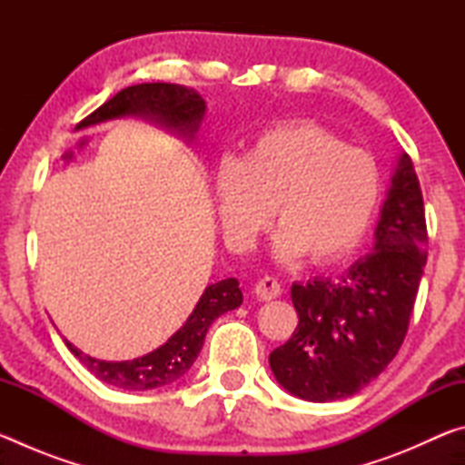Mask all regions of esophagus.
Wrapping results in <instances>:
<instances>
[{"label":"esophagus","instance_id":"1","mask_svg":"<svg viewBox=\"0 0 465 465\" xmlns=\"http://www.w3.org/2000/svg\"><path fill=\"white\" fill-rule=\"evenodd\" d=\"M254 293L258 299H262V302H271V299L281 295V282L274 277L264 274V277L258 279L254 285Z\"/></svg>","mask_w":465,"mask_h":465}]
</instances>
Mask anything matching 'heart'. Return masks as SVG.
Returning <instances> with one entry per match:
<instances>
[{
	"label": "heart",
	"instance_id": "heart-1",
	"mask_svg": "<svg viewBox=\"0 0 465 465\" xmlns=\"http://www.w3.org/2000/svg\"><path fill=\"white\" fill-rule=\"evenodd\" d=\"M380 162L310 121L281 123L250 141L215 172V201L225 238L250 248L274 217L277 254L334 262L363 240L381 201Z\"/></svg>",
	"mask_w": 465,
	"mask_h": 465
}]
</instances>
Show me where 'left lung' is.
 <instances>
[{"mask_svg":"<svg viewBox=\"0 0 465 465\" xmlns=\"http://www.w3.org/2000/svg\"><path fill=\"white\" fill-rule=\"evenodd\" d=\"M427 246L419 176L404 153L383 203L371 254L338 279L291 287L299 324L269 357L282 388L310 402H332L371 383L404 342Z\"/></svg>","mask_w":465,"mask_h":465,"instance_id":"obj_1","label":"left lung"}]
</instances>
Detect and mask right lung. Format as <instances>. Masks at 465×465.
<instances>
[{
  "label": "right lung",
  "instance_id": "1",
  "mask_svg": "<svg viewBox=\"0 0 465 465\" xmlns=\"http://www.w3.org/2000/svg\"><path fill=\"white\" fill-rule=\"evenodd\" d=\"M124 114L152 116V121L155 119L157 123L166 124L168 129L193 137L204 114V100L194 90L176 84L157 82L129 85L94 110L90 116H85L77 124V129ZM238 285L240 282L235 279H223L215 285H209L196 303L194 312L184 322V326L176 334H172L166 344H162L160 349L152 351L145 357L113 363V361H98L84 355L72 342L65 341V344L98 380L108 385L131 391L162 388V385L180 380L193 367L213 320L225 312L240 308L242 291Z\"/></svg>",
  "mask_w": 465,
  "mask_h": 465
}]
</instances>
